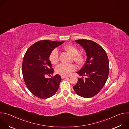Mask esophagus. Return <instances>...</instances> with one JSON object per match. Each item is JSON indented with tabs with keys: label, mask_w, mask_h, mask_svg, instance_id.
<instances>
[{
	"label": "esophagus",
	"mask_w": 129,
	"mask_h": 129,
	"mask_svg": "<svg viewBox=\"0 0 129 129\" xmlns=\"http://www.w3.org/2000/svg\"><path fill=\"white\" fill-rule=\"evenodd\" d=\"M61 78H62V79H64V78H67V77H66V76H61Z\"/></svg>",
	"instance_id": "34e87169"
}]
</instances>
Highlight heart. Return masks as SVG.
<instances>
[{"label": "heart", "instance_id": "1", "mask_svg": "<svg viewBox=\"0 0 129 129\" xmlns=\"http://www.w3.org/2000/svg\"><path fill=\"white\" fill-rule=\"evenodd\" d=\"M64 49L73 56V59L78 64H81L84 61L83 54L79 53L78 48L73 45H68L64 47ZM49 60L51 64H56L59 60V52L57 48L53 49L49 55ZM76 67L74 64H65L61 63L56 68L57 73L63 76H68L74 71Z\"/></svg>", "mask_w": 129, "mask_h": 129}]
</instances>
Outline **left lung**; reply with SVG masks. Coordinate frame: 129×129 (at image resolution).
<instances>
[{
    "label": "left lung",
    "mask_w": 129,
    "mask_h": 129,
    "mask_svg": "<svg viewBox=\"0 0 129 129\" xmlns=\"http://www.w3.org/2000/svg\"><path fill=\"white\" fill-rule=\"evenodd\" d=\"M75 42L84 48L87 57L85 64L77 73L80 76L87 77L85 80L78 78L77 84L73 86V88L80 96L92 98L99 92L108 79L109 72L108 58L103 48L94 41L80 39L75 40Z\"/></svg>",
    "instance_id": "obj_1"
}]
</instances>
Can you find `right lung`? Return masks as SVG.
Segmentation results:
<instances>
[{
  "mask_svg": "<svg viewBox=\"0 0 129 129\" xmlns=\"http://www.w3.org/2000/svg\"><path fill=\"white\" fill-rule=\"evenodd\" d=\"M64 42L41 40L30 46L25 52L22 66L23 77L27 88L35 96L45 99L57 91L61 76L56 75L46 78L45 76L53 73L48 59L51 51Z\"/></svg>",
  "mask_w": 129,
  "mask_h": 129,
  "instance_id": "obj_1",
  "label": "right lung"
}]
</instances>
